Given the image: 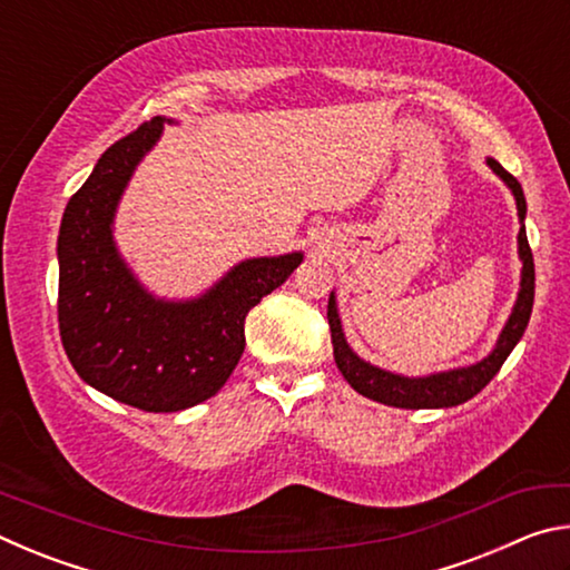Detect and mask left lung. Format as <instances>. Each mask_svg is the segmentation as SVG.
I'll return each mask as SVG.
<instances>
[{"instance_id": "1", "label": "left lung", "mask_w": 570, "mask_h": 570, "mask_svg": "<svg viewBox=\"0 0 570 570\" xmlns=\"http://www.w3.org/2000/svg\"><path fill=\"white\" fill-rule=\"evenodd\" d=\"M488 166L493 168L495 176L505 183L513 193L520 230H518V256H520V292L515 298L513 312H510L508 322L500 332L495 350L490 352L485 360H480L470 366H458V370L424 374V377H404V374H394L364 362L362 356L346 344V336L342 330L340 312H336V296L330 294V306H326V320H330L332 330V344H334V362L344 374V380L352 384L364 397L374 402L390 404V407L402 410H440V407H455V404L468 402L470 397L485 387V384L495 377L500 366L508 360V354L515 350V344L523 336L525 326L530 322V312H533V296H535V268H533V254H530L528 236H525V196L520 183L510 176V173L500 166L495 158H488Z\"/></svg>"}]
</instances>
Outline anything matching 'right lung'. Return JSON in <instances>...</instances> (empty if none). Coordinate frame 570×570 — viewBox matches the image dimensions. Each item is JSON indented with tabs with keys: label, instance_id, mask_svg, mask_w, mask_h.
<instances>
[{
	"label": "right lung",
	"instance_id": "obj_1",
	"mask_svg": "<svg viewBox=\"0 0 570 570\" xmlns=\"http://www.w3.org/2000/svg\"><path fill=\"white\" fill-rule=\"evenodd\" d=\"M166 118H153L102 153L65 208L57 320L75 372L142 412H178L224 387L246 346V314L304 262L302 250L246 258L196 298L153 296L112 238L118 204Z\"/></svg>",
	"mask_w": 570,
	"mask_h": 570
}]
</instances>
